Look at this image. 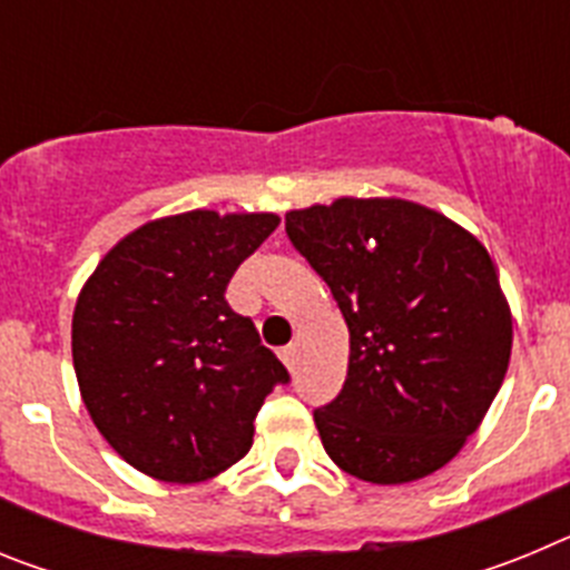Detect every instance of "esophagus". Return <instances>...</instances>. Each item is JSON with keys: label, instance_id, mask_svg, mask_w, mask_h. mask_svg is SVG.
Here are the masks:
<instances>
[{"label": "esophagus", "instance_id": "1", "mask_svg": "<svg viewBox=\"0 0 570 570\" xmlns=\"http://www.w3.org/2000/svg\"><path fill=\"white\" fill-rule=\"evenodd\" d=\"M279 360L285 362V367H288L291 374H294V371H296V345H285V347H282Z\"/></svg>", "mask_w": 570, "mask_h": 570}]
</instances>
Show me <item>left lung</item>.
I'll return each mask as SVG.
<instances>
[{
  "label": "left lung",
  "instance_id": "8db88e82",
  "mask_svg": "<svg viewBox=\"0 0 570 570\" xmlns=\"http://www.w3.org/2000/svg\"><path fill=\"white\" fill-rule=\"evenodd\" d=\"M351 334L340 396L314 422L356 480L402 485L440 471L485 420L511 360V308L485 245L407 199L285 214Z\"/></svg>",
  "mask_w": 570,
  "mask_h": 570
}]
</instances>
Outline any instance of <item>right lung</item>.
Wrapping results in <instances>:
<instances>
[{
  "label": "right lung",
  "mask_w": 570,
  "mask_h": 570,
  "mask_svg": "<svg viewBox=\"0 0 570 570\" xmlns=\"http://www.w3.org/2000/svg\"><path fill=\"white\" fill-rule=\"evenodd\" d=\"M276 214L188 210L119 239L73 308V371L116 454L163 482H205L248 454L254 420L291 380L225 288Z\"/></svg>",
  "instance_id": "right-lung-1"
}]
</instances>
